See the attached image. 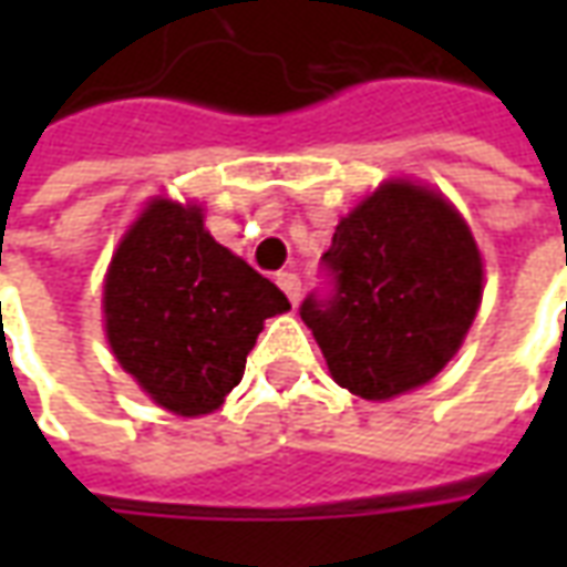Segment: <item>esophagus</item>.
<instances>
[{
	"instance_id": "obj_1",
	"label": "esophagus",
	"mask_w": 567,
	"mask_h": 567,
	"mask_svg": "<svg viewBox=\"0 0 567 567\" xmlns=\"http://www.w3.org/2000/svg\"><path fill=\"white\" fill-rule=\"evenodd\" d=\"M276 282H279V288L288 295L291 303L300 300V276H297V272H279V276H276Z\"/></svg>"
}]
</instances>
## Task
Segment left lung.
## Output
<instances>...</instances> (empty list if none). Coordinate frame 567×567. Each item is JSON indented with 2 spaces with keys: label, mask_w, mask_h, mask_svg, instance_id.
Instances as JSON below:
<instances>
[{
  "label": "left lung",
  "mask_w": 567,
  "mask_h": 567,
  "mask_svg": "<svg viewBox=\"0 0 567 567\" xmlns=\"http://www.w3.org/2000/svg\"><path fill=\"white\" fill-rule=\"evenodd\" d=\"M328 295L300 319L331 377L368 401L419 389L446 368L474 324L483 258L443 194L385 182L346 215L321 255Z\"/></svg>",
  "instance_id": "1"
}]
</instances>
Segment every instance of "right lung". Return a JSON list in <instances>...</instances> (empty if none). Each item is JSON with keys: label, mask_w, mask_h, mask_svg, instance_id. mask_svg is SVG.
<instances>
[{"label": "right lung", "mask_w": 567, "mask_h": 567, "mask_svg": "<svg viewBox=\"0 0 567 567\" xmlns=\"http://www.w3.org/2000/svg\"><path fill=\"white\" fill-rule=\"evenodd\" d=\"M288 297L218 246L194 203L151 199L105 272V337L154 404L206 416L243 380L264 321Z\"/></svg>", "instance_id": "right-lung-1"}]
</instances>
